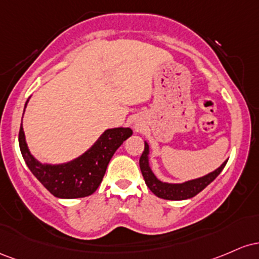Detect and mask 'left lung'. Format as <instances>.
<instances>
[{
  "label": "left lung",
  "mask_w": 259,
  "mask_h": 259,
  "mask_svg": "<svg viewBox=\"0 0 259 259\" xmlns=\"http://www.w3.org/2000/svg\"><path fill=\"white\" fill-rule=\"evenodd\" d=\"M148 153H149V147L147 143H144V152L142 153L141 159H139V166H141L142 175L144 177V181L147 184L149 190L155 194L156 197L162 199L168 200H182L192 198V197L197 196L200 191L204 190L207 186L213 182L225 167L226 160L219 168H217L213 172L208 174V175L200 177V179L192 180V181H187L185 184H165V182L159 181L155 175L152 172L149 167V162H148Z\"/></svg>",
  "instance_id": "1"
}]
</instances>
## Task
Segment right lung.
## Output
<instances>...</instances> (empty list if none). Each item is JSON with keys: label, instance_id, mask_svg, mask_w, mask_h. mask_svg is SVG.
I'll return each instance as SVG.
<instances>
[{"label": "right lung", "instance_id": "right-lung-1", "mask_svg": "<svg viewBox=\"0 0 259 259\" xmlns=\"http://www.w3.org/2000/svg\"><path fill=\"white\" fill-rule=\"evenodd\" d=\"M131 136V128L107 130L88 152L62 165H42L34 159L25 143L22 123L18 137L20 152L29 170L49 192L59 198H82L97 191L112 155Z\"/></svg>", "mask_w": 259, "mask_h": 259}]
</instances>
